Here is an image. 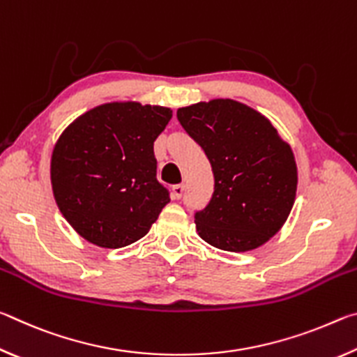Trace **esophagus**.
<instances>
[{
    "mask_svg": "<svg viewBox=\"0 0 357 357\" xmlns=\"http://www.w3.org/2000/svg\"><path fill=\"white\" fill-rule=\"evenodd\" d=\"M184 195V184H176V185H173V189H172V197L174 198V200H179L181 197Z\"/></svg>",
    "mask_w": 357,
    "mask_h": 357,
    "instance_id": "1",
    "label": "esophagus"
}]
</instances>
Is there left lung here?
I'll return each instance as SVG.
<instances>
[{"instance_id":"obj_1","label":"left lung","mask_w":357,"mask_h":357,"mask_svg":"<svg viewBox=\"0 0 357 357\" xmlns=\"http://www.w3.org/2000/svg\"><path fill=\"white\" fill-rule=\"evenodd\" d=\"M176 116L213 167V197L195 213L200 238L228 252L268 243L296 198L298 168L289 144L268 118L231 99L198 102Z\"/></svg>"}]
</instances>
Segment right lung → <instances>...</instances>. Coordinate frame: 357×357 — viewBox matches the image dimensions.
Returning a JSON list of instances; mask_svg holds the SVG:
<instances>
[{
  "label": "right lung",
  "mask_w": 357,
  "mask_h": 357,
  "mask_svg": "<svg viewBox=\"0 0 357 357\" xmlns=\"http://www.w3.org/2000/svg\"><path fill=\"white\" fill-rule=\"evenodd\" d=\"M172 110L112 102L78 116L58 138L50 178L59 211L89 243L119 249L142 239L170 202L157 181L154 142Z\"/></svg>",
  "instance_id": "obj_1"
}]
</instances>
